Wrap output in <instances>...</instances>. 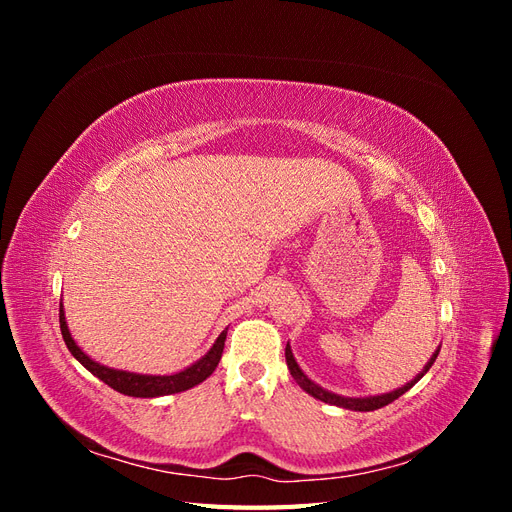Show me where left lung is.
<instances>
[{
    "instance_id": "1",
    "label": "left lung",
    "mask_w": 512,
    "mask_h": 512,
    "mask_svg": "<svg viewBox=\"0 0 512 512\" xmlns=\"http://www.w3.org/2000/svg\"><path fill=\"white\" fill-rule=\"evenodd\" d=\"M438 352H440V348H438L436 352H433V356L427 361V365L423 367L421 374H418L414 380H410L408 384L401 386V389H395V391L384 393V395H374V397H342V395H337V393H331V391H327V389H322V386H318L316 382H312V380H309V378L303 374V369L297 365V361H294L290 344H286V363H288V369H290V376H292L294 380H297V384L301 386V389H303L305 393L312 395V397L324 401V404L339 406V408H346V410H356V412H371V410H378V408L389 406L391 401H395L397 397H401L406 391H410L412 386L427 374L429 367L433 365V361L438 359Z\"/></svg>"
}]
</instances>
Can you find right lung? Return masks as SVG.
<instances>
[{"mask_svg": "<svg viewBox=\"0 0 512 512\" xmlns=\"http://www.w3.org/2000/svg\"><path fill=\"white\" fill-rule=\"evenodd\" d=\"M59 327H61V335H64V342L68 346V350L72 352V356L79 361L83 367H87L91 374L96 378H100L104 384L111 386L117 393H123L128 397H162V395H173V393H181L188 391L192 386L200 384L203 380H207L215 367H218L222 352H224V342H226V331L220 333V337L215 339V344L211 346V350L198 359L194 365L185 367L183 371H177L173 376H147V374H134V371H123V369H113L96 363L94 359L76 346V342L72 339L68 324H66V316H64V305L59 303Z\"/></svg>", "mask_w": 512, "mask_h": 512, "instance_id": "1", "label": "right lung"}]
</instances>
